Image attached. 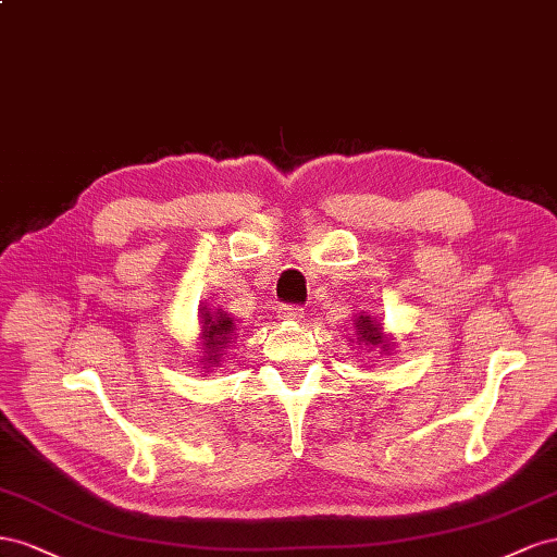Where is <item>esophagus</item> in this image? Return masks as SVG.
<instances>
[{
    "label": "esophagus",
    "instance_id": "esophagus-1",
    "mask_svg": "<svg viewBox=\"0 0 557 557\" xmlns=\"http://www.w3.org/2000/svg\"><path fill=\"white\" fill-rule=\"evenodd\" d=\"M277 314H280V320H284V322H300V320H304V310L296 308V306H280Z\"/></svg>",
    "mask_w": 557,
    "mask_h": 557
}]
</instances>
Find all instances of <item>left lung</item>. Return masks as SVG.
<instances>
[{
	"label": "left lung",
	"instance_id": "obj_1",
	"mask_svg": "<svg viewBox=\"0 0 557 557\" xmlns=\"http://www.w3.org/2000/svg\"><path fill=\"white\" fill-rule=\"evenodd\" d=\"M355 331L357 333L349 341L357 343L359 349H369V352L371 349H377L380 355H389L396 345L392 333H387L383 329V322H377L375 317H371L367 312L355 317Z\"/></svg>",
	"mask_w": 557,
	"mask_h": 557
}]
</instances>
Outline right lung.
<instances>
[{
    "label": "right lung",
    "mask_w": 557,
    "mask_h": 557,
    "mask_svg": "<svg viewBox=\"0 0 557 557\" xmlns=\"http://www.w3.org/2000/svg\"><path fill=\"white\" fill-rule=\"evenodd\" d=\"M200 338H198V361L205 373L221 367V357L226 355L231 343L237 338L235 320L226 310H214L202 306L200 312Z\"/></svg>",
    "instance_id": "add662e5"
}]
</instances>
